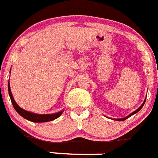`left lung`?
Segmentation results:
<instances>
[{
	"label": "left lung",
	"instance_id": "left-lung-1",
	"mask_svg": "<svg viewBox=\"0 0 158 158\" xmlns=\"http://www.w3.org/2000/svg\"><path fill=\"white\" fill-rule=\"evenodd\" d=\"M145 102H146V99H145V100H144V102H143V103L142 104V105H141V106H140V107H139V108H138V109H136V110H135L134 112H133V113H131V114H129L128 116H125V117H123V118H120V119H113V120H117V121H122V120H127V118H129V117H130V116H131L132 115H134V114H135V113H137L138 112H139V111L140 110V109H141L142 108H143V106H144Z\"/></svg>",
	"mask_w": 158,
	"mask_h": 158
}]
</instances>
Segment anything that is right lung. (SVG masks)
I'll use <instances>...</instances> for the list:
<instances>
[{"instance_id":"1","label":"right lung","mask_w":158,"mask_h":158,"mask_svg":"<svg viewBox=\"0 0 158 158\" xmlns=\"http://www.w3.org/2000/svg\"><path fill=\"white\" fill-rule=\"evenodd\" d=\"M11 72V71H10ZM8 94H9L10 99L12 101V106H13L14 109H15L17 113H19L21 116L27 119V120H30L31 122H35V123H43V122H48L53 120L55 119H57L58 117L60 116V115L63 113L64 110L60 111L58 113H52V114H37V113H34L32 112H29L25 109H22L18 106V104L15 102L12 96V91H11V88H10V83L9 81L8 82Z\"/></svg>"}]
</instances>
